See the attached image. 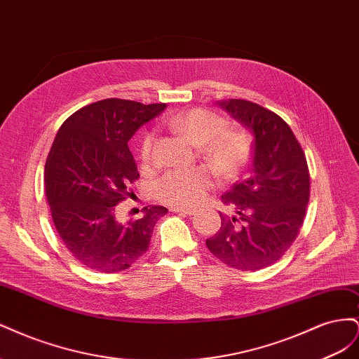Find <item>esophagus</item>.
<instances>
[{"instance_id":"34e87169","label":"esophagus","mask_w":359,"mask_h":359,"mask_svg":"<svg viewBox=\"0 0 359 359\" xmlns=\"http://www.w3.org/2000/svg\"><path fill=\"white\" fill-rule=\"evenodd\" d=\"M173 212H180V214H186V215H193L196 212V210L193 208H186V206H172Z\"/></svg>"}]
</instances>
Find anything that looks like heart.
Instances as JSON below:
<instances>
[{
    "label": "heart",
    "mask_w": 359,
    "mask_h": 359,
    "mask_svg": "<svg viewBox=\"0 0 359 359\" xmlns=\"http://www.w3.org/2000/svg\"><path fill=\"white\" fill-rule=\"evenodd\" d=\"M166 126L193 145L201 147L203 160L219 177L235 178L248 161L250 140L240 130H227L226 121L206 109H189L170 115ZM154 135L147 133L140 144V158L149 161ZM214 180L208 168L173 169L166 172L154 187L158 201L168 205L193 206L202 202L212 187Z\"/></svg>",
    "instance_id": "heart-1"
}]
</instances>
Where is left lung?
<instances>
[{
  "label": "left lung",
  "mask_w": 359,
  "mask_h": 359,
  "mask_svg": "<svg viewBox=\"0 0 359 359\" xmlns=\"http://www.w3.org/2000/svg\"><path fill=\"white\" fill-rule=\"evenodd\" d=\"M219 106L253 135V158L248 175L222 196L233 214L220 212V229L206 247L227 266L259 271L277 262L301 229L310 199L307 160L277 114L240 99Z\"/></svg>",
  "instance_id": "left-lung-1"
}]
</instances>
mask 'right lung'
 <instances>
[{"instance_id": "right-lung-1", "label": "right lung", "mask_w": 359, "mask_h": 359, "mask_svg": "<svg viewBox=\"0 0 359 359\" xmlns=\"http://www.w3.org/2000/svg\"><path fill=\"white\" fill-rule=\"evenodd\" d=\"M166 109L106 99L70 115L53 139L45 166L46 199L57 231L72 256L100 273H119L148 250L168 208L148 205L137 219H121L119 202L139 173L127 142L140 126Z\"/></svg>"}]
</instances>
